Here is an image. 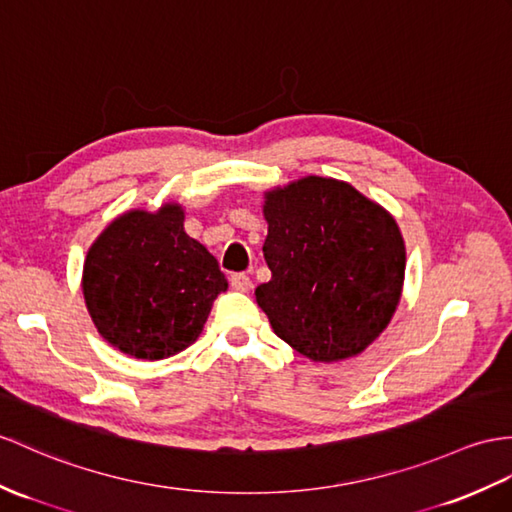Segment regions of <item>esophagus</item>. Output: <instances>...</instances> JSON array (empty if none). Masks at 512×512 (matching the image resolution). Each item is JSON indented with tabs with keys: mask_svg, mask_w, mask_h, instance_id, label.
I'll return each mask as SVG.
<instances>
[{
	"mask_svg": "<svg viewBox=\"0 0 512 512\" xmlns=\"http://www.w3.org/2000/svg\"><path fill=\"white\" fill-rule=\"evenodd\" d=\"M230 284L234 291H241V293L252 291V278H249L247 273H234V276L230 278Z\"/></svg>",
	"mask_w": 512,
	"mask_h": 512,
	"instance_id": "1",
	"label": "esophagus"
}]
</instances>
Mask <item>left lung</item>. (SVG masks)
Instances as JSON below:
<instances>
[{"mask_svg": "<svg viewBox=\"0 0 512 512\" xmlns=\"http://www.w3.org/2000/svg\"><path fill=\"white\" fill-rule=\"evenodd\" d=\"M271 280L256 302L313 363L363 354L402 299L406 245L393 215L350 182L306 176L265 191Z\"/></svg>", "mask_w": 512, "mask_h": 512, "instance_id": "left-lung-1", "label": "left lung"}]
</instances>
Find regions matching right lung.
I'll use <instances>...</instances> for the list:
<instances>
[{"label":"right lung","instance_id":"right-lung-1","mask_svg":"<svg viewBox=\"0 0 512 512\" xmlns=\"http://www.w3.org/2000/svg\"><path fill=\"white\" fill-rule=\"evenodd\" d=\"M228 289L217 258L184 232V208H132L89 247L82 269L86 310L119 352L162 360L197 341Z\"/></svg>","mask_w":512,"mask_h":512}]
</instances>
